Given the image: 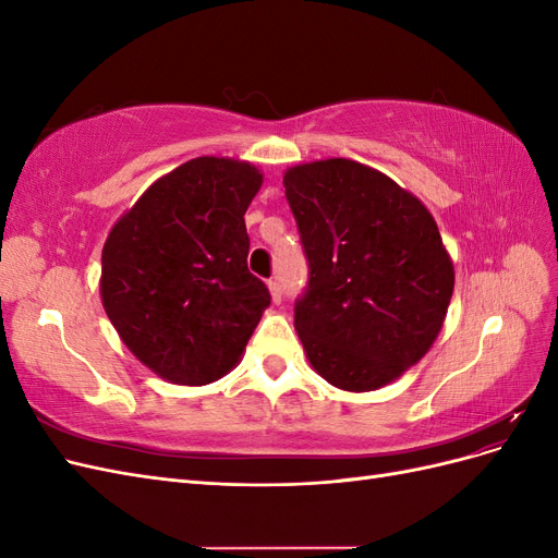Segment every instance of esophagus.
Wrapping results in <instances>:
<instances>
[{
  "label": "esophagus",
  "mask_w": 558,
  "mask_h": 558,
  "mask_svg": "<svg viewBox=\"0 0 558 558\" xmlns=\"http://www.w3.org/2000/svg\"><path fill=\"white\" fill-rule=\"evenodd\" d=\"M267 286H269V293H272V300H275V302H281V295H283L281 281H279V279H269Z\"/></svg>",
  "instance_id": "34e87169"
}]
</instances>
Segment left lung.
<instances>
[{
	"label": "left lung",
	"mask_w": 558,
	"mask_h": 558,
	"mask_svg": "<svg viewBox=\"0 0 558 558\" xmlns=\"http://www.w3.org/2000/svg\"><path fill=\"white\" fill-rule=\"evenodd\" d=\"M283 189L310 263L295 330L312 367L342 391L391 384L426 356L453 293L430 211L347 158L291 167Z\"/></svg>",
	"instance_id": "8db88e82"
}]
</instances>
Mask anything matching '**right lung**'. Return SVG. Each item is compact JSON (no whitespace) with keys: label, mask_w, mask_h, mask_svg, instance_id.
I'll list each match as a JSON object with an SVG mask.
<instances>
[{"label":"right lung","mask_w":558,"mask_h":558,"mask_svg":"<svg viewBox=\"0 0 558 558\" xmlns=\"http://www.w3.org/2000/svg\"><path fill=\"white\" fill-rule=\"evenodd\" d=\"M263 174L202 156L158 179L102 248V305L125 347L172 384L202 386L240 363L269 305L248 272L244 214Z\"/></svg>","instance_id":"1"}]
</instances>
